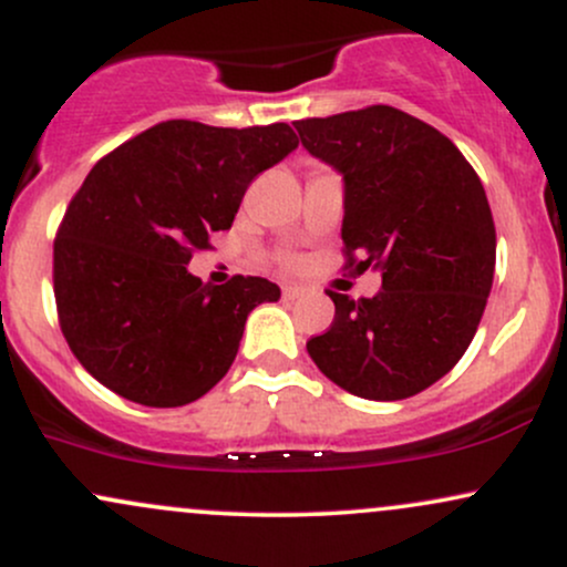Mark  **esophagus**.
<instances>
[{"label": "esophagus", "mask_w": 567, "mask_h": 567, "mask_svg": "<svg viewBox=\"0 0 567 567\" xmlns=\"http://www.w3.org/2000/svg\"><path fill=\"white\" fill-rule=\"evenodd\" d=\"M309 296V290L303 288V285H285L282 288V298L285 301H298V298Z\"/></svg>", "instance_id": "1"}]
</instances>
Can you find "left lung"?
Returning a JSON list of instances; mask_svg holds the SVG:
<instances>
[{
  "mask_svg": "<svg viewBox=\"0 0 567 567\" xmlns=\"http://www.w3.org/2000/svg\"><path fill=\"white\" fill-rule=\"evenodd\" d=\"M292 125L306 152L343 175L347 264L381 271L373 298L328 292L333 324L306 351L365 400L424 392L470 349L491 296L496 226L485 188L451 138L400 109Z\"/></svg>",
  "mask_w": 567,
  "mask_h": 567,
  "instance_id": "left-lung-1",
  "label": "left lung"
}]
</instances>
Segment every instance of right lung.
Wrapping results in <instances>:
<instances>
[{"mask_svg":"<svg viewBox=\"0 0 567 567\" xmlns=\"http://www.w3.org/2000/svg\"><path fill=\"white\" fill-rule=\"evenodd\" d=\"M298 146L285 122L171 120L97 159L55 234L58 322L82 368L130 402L178 408L224 379L264 277L205 285L186 269L231 229L247 186Z\"/></svg>","mask_w":567,"mask_h":567,"instance_id":"add662e5","label":"right lung"}]
</instances>
